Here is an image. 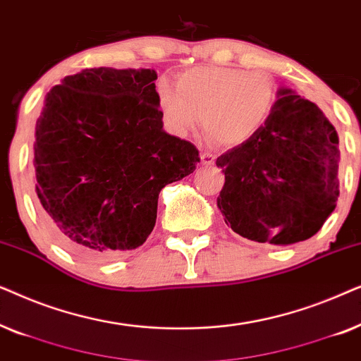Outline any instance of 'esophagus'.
<instances>
[{"instance_id":"1","label":"esophagus","mask_w":361,"mask_h":361,"mask_svg":"<svg viewBox=\"0 0 361 361\" xmlns=\"http://www.w3.org/2000/svg\"><path fill=\"white\" fill-rule=\"evenodd\" d=\"M200 161L204 166H212L215 162V156L212 154V152H202Z\"/></svg>"}]
</instances>
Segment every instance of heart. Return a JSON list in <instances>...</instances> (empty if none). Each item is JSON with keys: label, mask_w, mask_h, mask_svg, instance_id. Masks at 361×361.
I'll return each instance as SVG.
<instances>
[{"label": "heart", "mask_w": 361, "mask_h": 361, "mask_svg": "<svg viewBox=\"0 0 361 361\" xmlns=\"http://www.w3.org/2000/svg\"><path fill=\"white\" fill-rule=\"evenodd\" d=\"M156 102L166 126L187 135L204 125L220 145L248 141L268 120L276 87L268 73L230 67H195L177 77V87L161 78Z\"/></svg>", "instance_id": "b5f03b06"}]
</instances>
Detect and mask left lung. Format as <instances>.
I'll return each mask as SVG.
<instances>
[{
	"label": "left lung",
	"instance_id": "obj_1",
	"mask_svg": "<svg viewBox=\"0 0 361 361\" xmlns=\"http://www.w3.org/2000/svg\"><path fill=\"white\" fill-rule=\"evenodd\" d=\"M338 159V135L322 110L281 88L259 131L216 157L225 224L258 243L309 240L337 205Z\"/></svg>",
	"mask_w": 361,
	"mask_h": 361
}]
</instances>
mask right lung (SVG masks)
Listing matches in <instances>:
<instances>
[{
    "mask_svg": "<svg viewBox=\"0 0 361 361\" xmlns=\"http://www.w3.org/2000/svg\"><path fill=\"white\" fill-rule=\"evenodd\" d=\"M152 68H85L47 93L36 123L34 185L52 235L105 261L145 243L162 187L199 151L162 130Z\"/></svg>",
    "mask_w": 361,
    "mask_h": 361,
    "instance_id": "1",
    "label": "right lung"
}]
</instances>
